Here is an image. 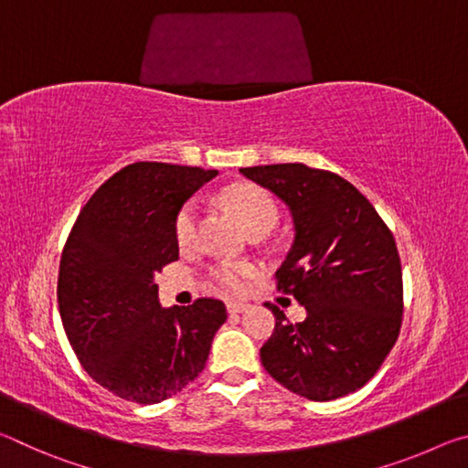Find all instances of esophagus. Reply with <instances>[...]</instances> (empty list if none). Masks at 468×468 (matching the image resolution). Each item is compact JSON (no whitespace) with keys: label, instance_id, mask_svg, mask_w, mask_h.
Here are the masks:
<instances>
[{"label":"esophagus","instance_id":"esophagus-1","mask_svg":"<svg viewBox=\"0 0 468 468\" xmlns=\"http://www.w3.org/2000/svg\"><path fill=\"white\" fill-rule=\"evenodd\" d=\"M250 303H245V301H231V303L227 305V310H229V314L231 315H235V314H243V312H248L250 310Z\"/></svg>","mask_w":468,"mask_h":468}]
</instances>
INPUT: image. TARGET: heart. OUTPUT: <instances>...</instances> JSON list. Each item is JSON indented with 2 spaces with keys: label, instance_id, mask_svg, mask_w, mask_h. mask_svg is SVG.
<instances>
[{
  "label": "heart",
  "instance_id": "1",
  "mask_svg": "<svg viewBox=\"0 0 468 468\" xmlns=\"http://www.w3.org/2000/svg\"><path fill=\"white\" fill-rule=\"evenodd\" d=\"M223 202L248 233L272 231L279 223V206L262 187L239 184L223 192ZM200 235V206L187 202L176 218V239L181 248H192ZM253 276V266L245 262H220L210 271V281L223 292H241Z\"/></svg>",
  "mask_w": 468,
  "mask_h": 468
}]
</instances>
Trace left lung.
I'll use <instances>...</instances> for the list:
<instances>
[{
  "label": "left lung",
  "mask_w": 468,
  "mask_h": 468,
  "mask_svg": "<svg viewBox=\"0 0 468 468\" xmlns=\"http://www.w3.org/2000/svg\"><path fill=\"white\" fill-rule=\"evenodd\" d=\"M287 204L295 239L276 271L305 320L276 318L260 348L264 369L315 402L355 392L390 353L402 322V271L390 229L357 187L303 163L239 169Z\"/></svg>",
  "instance_id": "obj_1"
}]
</instances>
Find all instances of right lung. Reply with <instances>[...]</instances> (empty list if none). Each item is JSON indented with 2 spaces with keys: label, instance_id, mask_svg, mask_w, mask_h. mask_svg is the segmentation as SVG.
<instances>
[{
  "label": "right lung",
  "instance_id": "add662e5",
  "mask_svg": "<svg viewBox=\"0 0 468 468\" xmlns=\"http://www.w3.org/2000/svg\"><path fill=\"white\" fill-rule=\"evenodd\" d=\"M218 171L133 163L109 177L78 215L59 262L63 330L94 382L154 405L194 382L227 320L218 299L158 303L154 274L179 258L181 206Z\"/></svg>",
  "mask_w": 468,
  "mask_h": 468
}]
</instances>
